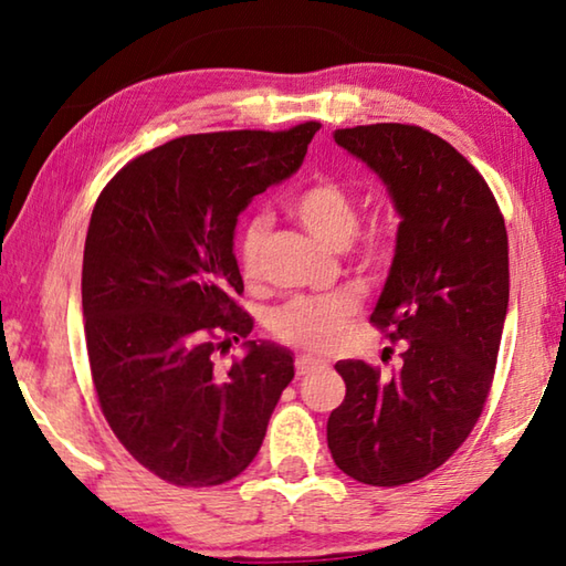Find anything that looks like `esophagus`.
Here are the masks:
<instances>
[{
    "label": "esophagus",
    "instance_id": "1",
    "mask_svg": "<svg viewBox=\"0 0 566 566\" xmlns=\"http://www.w3.org/2000/svg\"><path fill=\"white\" fill-rule=\"evenodd\" d=\"M294 367H296V377H304V375H310V371L324 367V361L317 357H310V354H300L294 361Z\"/></svg>",
    "mask_w": 566,
    "mask_h": 566
}]
</instances>
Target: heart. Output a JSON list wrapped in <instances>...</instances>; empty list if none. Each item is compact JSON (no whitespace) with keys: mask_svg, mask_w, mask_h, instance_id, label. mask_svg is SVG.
Wrapping results in <instances>:
<instances>
[{"mask_svg":"<svg viewBox=\"0 0 566 566\" xmlns=\"http://www.w3.org/2000/svg\"><path fill=\"white\" fill-rule=\"evenodd\" d=\"M290 214L306 232L317 237L329 249H344L357 232V202L347 187L329 177L314 179L290 199ZM270 224L264 217H256L247 224L242 234V272L247 280L262 274V252ZM389 256V239L381 229L364 234L359 242V260L367 266L385 264ZM357 306L347 296H327V300H294L274 317V334L294 347L324 352L337 342Z\"/></svg>","mask_w":566,"mask_h":566,"instance_id":"b5f03b06","label":"heart"}]
</instances>
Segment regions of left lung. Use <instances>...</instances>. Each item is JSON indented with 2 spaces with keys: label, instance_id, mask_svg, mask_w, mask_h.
Segmentation results:
<instances>
[{
  "label": "left lung",
  "instance_id": "left-lung-1",
  "mask_svg": "<svg viewBox=\"0 0 566 566\" xmlns=\"http://www.w3.org/2000/svg\"><path fill=\"white\" fill-rule=\"evenodd\" d=\"M334 142L385 181L401 219L371 322L407 344L389 379L361 359L334 364L347 397L327 444L344 474L399 486L442 467L482 415L510 304L506 227L482 175L432 132L367 124Z\"/></svg>",
  "mask_w": 566,
  "mask_h": 566
}]
</instances>
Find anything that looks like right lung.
<instances>
[{"instance_id":"obj_1","label":"right lung","mask_w":566,"mask_h":566,"mask_svg":"<svg viewBox=\"0 0 566 566\" xmlns=\"http://www.w3.org/2000/svg\"><path fill=\"white\" fill-rule=\"evenodd\" d=\"M319 122L286 132L189 134L132 159L94 205L82 310L99 407L124 449L177 486H214L256 457L294 354L245 343L254 319L234 256L237 219L302 167Z\"/></svg>"}]
</instances>
